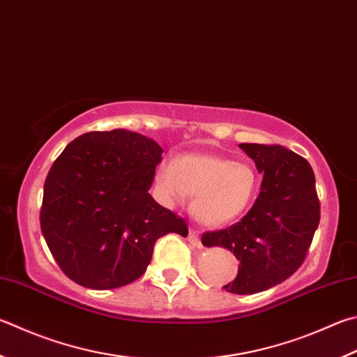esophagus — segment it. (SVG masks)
Here are the masks:
<instances>
[{
    "mask_svg": "<svg viewBox=\"0 0 357 357\" xmlns=\"http://www.w3.org/2000/svg\"><path fill=\"white\" fill-rule=\"evenodd\" d=\"M189 242L193 246H198V248H201V246H203V243H201V237H199V234H198L195 229H190V232H189Z\"/></svg>",
    "mask_w": 357,
    "mask_h": 357,
    "instance_id": "obj_1",
    "label": "esophagus"
}]
</instances>
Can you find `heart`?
Listing matches in <instances>:
<instances>
[{"label":"heart","mask_w":357,"mask_h":357,"mask_svg":"<svg viewBox=\"0 0 357 357\" xmlns=\"http://www.w3.org/2000/svg\"><path fill=\"white\" fill-rule=\"evenodd\" d=\"M156 190L167 204L193 197L192 213L207 226H225L248 209L257 190L250 165L215 154H184L158 168Z\"/></svg>","instance_id":"1"}]
</instances>
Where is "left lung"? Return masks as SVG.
<instances>
[{"label":"left lung","mask_w":357,"mask_h":357,"mask_svg":"<svg viewBox=\"0 0 357 357\" xmlns=\"http://www.w3.org/2000/svg\"><path fill=\"white\" fill-rule=\"evenodd\" d=\"M264 174L261 193L248 213L226 229L207 231L206 246H223L241 261L226 291L250 295L286 281L301 267L320 223L314 170L281 145L241 144Z\"/></svg>","instance_id":"1"}]
</instances>
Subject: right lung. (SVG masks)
I'll list each match as a JSON object with an SVG mask.
<instances>
[{
  "label": "right lung",
  "instance_id": "obj_1",
  "mask_svg": "<svg viewBox=\"0 0 357 357\" xmlns=\"http://www.w3.org/2000/svg\"><path fill=\"white\" fill-rule=\"evenodd\" d=\"M164 150L114 129L79 135L51 165L40 228L54 261L79 286L107 290L145 273L159 237H187L183 217L148 193Z\"/></svg>",
  "mask_w": 357,
  "mask_h": 357
}]
</instances>
